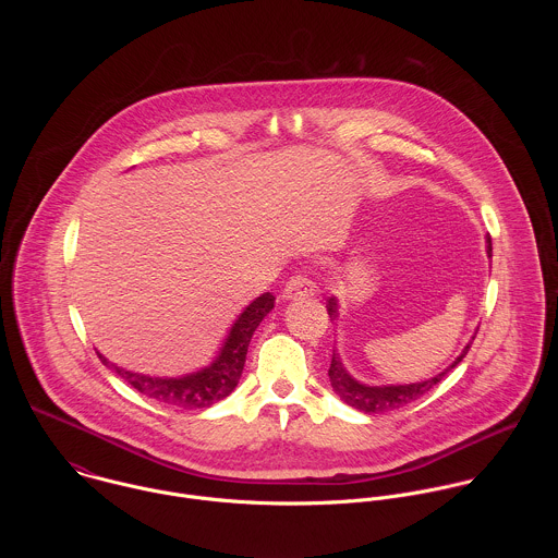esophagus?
<instances>
[{"label": "esophagus", "instance_id": "obj_1", "mask_svg": "<svg viewBox=\"0 0 558 558\" xmlns=\"http://www.w3.org/2000/svg\"><path fill=\"white\" fill-rule=\"evenodd\" d=\"M314 294H316V283L305 272H296L294 277H290V281L283 288V301L310 299Z\"/></svg>", "mask_w": 558, "mask_h": 558}]
</instances>
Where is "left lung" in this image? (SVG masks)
Returning <instances> with one entry per match:
<instances>
[{
	"label": "left lung",
	"instance_id": "1",
	"mask_svg": "<svg viewBox=\"0 0 558 558\" xmlns=\"http://www.w3.org/2000/svg\"><path fill=\"white\" fill-rule=\"evenodd\" d=\"M487 255L492 257V239L487 236ZM326 310H328V316L330 319L337 318V299H328L326 303ZM475 339V337H473ZM471 343H466V348L462 350V354L440 374H436L434 378L429 380H423V383H414V385H389V387H369V385H363L359 380H354L343 363L339 361V356L332 352V359H330V367H328V378H330V387L332 391L343 399L348 405L361 410V412H369V414H380V412H391L396 408H401L414 399L423 398L429 389H434L453 367H458L462 363V359L469 354L471 350Z\"/></svg>",
	"mask_w": 558,
	"mask_h": 558
}]
</instances>
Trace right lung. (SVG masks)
<instances>
[{
	"label": "right lung",
	"mask_w": 558,
	"mask_h": 558,
	"mask_svg": "<svg viewBox=\"0 0 558 558\" xmlns=\"http://www.w3.org/2000/svg\"><path fill=\"white\" fill-rule=\"evenodd\" d=\"M275 307V296L270 292H264L257 296L232 324L228 339L223 341V348L219 350L217 359L193 374L180 376V378H153L144 374H133L124 367H118L109 363L102 354L98 359L113 369L126 385H131L135 391H140L146 398L157 399L159 403L184 408V410H197V408H210L213 403L228 398L236 385L240 374L244 369L248 341L264 319L266 314Z\"/></svg>",
	"instance_id": "add662e5"
}]
</instances>
